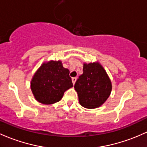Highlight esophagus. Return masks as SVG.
I'll return each mask as SVG.
<instances>
[{
  "mask_svg": "<svg viewBox=\"0 0 147 147\" xmlns=\"http://www.w3.org/2000/svg\"><path fill=\"white\" fill-rule=\"evenodd\" d=\"M72 83H73V84H75V82L77 81V77H72Z\"/></svg>",
  "mask_w": 147,
  "mask_h": 147,
  "instance_id": "esophagus-1",
  "label": "esophagus"
}]
</instances>
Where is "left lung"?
<instances>
[{"label":"left lung","mask_w":147,"mask_h":147,"mask_svg":"<svg viewBox=\"0 0 147 147\" xmlns=\"http://www.w3.org/2000/svg\"><path fill=\"white\" fill-rule=\"evenodd\" d=\"M80 105L88 109L100 107L112 91V84L104 68L98 63L84 64L83 74L75 82Z\"/></svg>","instance_id":"left-lung-1"}]
</instances>
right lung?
<instances>
[{
  "instance_id": "1",
  "label": "right lung",
  "mask_w": 147,
  "mask_h": 147,
  "mask_svg": "<svg viewBox=\"0 0 147 147\" xmlns=\"http://www.w3.org/2000/svg\"><path fill=\"white\" fill-rule=\"evenodd\" d=\"M68 69L61 61H49L40 66L31 81V90L35 99L42 104L59 102L64 92L72 87Z\"/></svg>"
}]
</instances>
